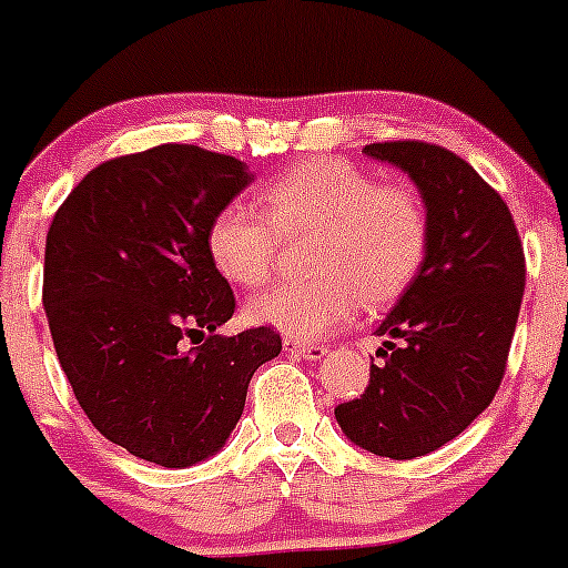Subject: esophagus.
I'll return each instance as SVG.
<instances>
[{
	"label": "esophagus",
	"instance_id": "obj_1",
	"mask_svg": "<svg viewBox=\"0 0 568 568\" xmlns=\"http://www.w3.org/2000/svg\"><path fill=\"white\" fill-rule=\"evenodd\" d=\"M284 349H287L290 355H298V358H307V361H324V355H327V346L324 344H313V341H298V338L284 341Z\"/></svg>",
	"mask_w": 568,
	"mask_h": 568
}]
</instances>
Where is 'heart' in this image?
<instances>
[{
  "mask_svg": "<svg viewBox=\"0 0 568 568\" xmlns=\"http://www.w3.org/2000/svg\"><path fill=\"white\" fill-rule=\"evenodd\" d=\"M258 204L230 202L207 227L215 270L239 287L270 278L281 239L313 235L307 270L247 301V318L293 338L346 327L366 307L398 298L429 247V213L409 184H378L344 159H307L258 190Z\"/></svg>",
  "mask_w": 568,
  "mask_h": 568,
  "instance_id": "b5f03b06",
  "label": "heart"
}]
</instances>
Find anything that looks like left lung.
I'll return each instance as SVG.
<instances>
[{
  "label": "left lung",
  "mask_w": 568,
  "mask_h": 568,
  "mask_svg": "<svg viewBox=\"0 0 568 568\" xmlns=\"http://www.w3.org/2000/svg\"><path fill=\"white\" fill-rule=\"evenodd\" d=\"M364 153L413 179L429 247L375 329L386 361L369 364V386L335 406V420L366 453L409 460L458 438L498 393L524 298V244L504 199L453 150L384 142Z\"/></svg>",
  "instance_id": "left-lung-1"
}]
</instances>
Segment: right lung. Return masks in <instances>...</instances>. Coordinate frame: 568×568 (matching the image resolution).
I'll return each mask as SVG.
<instances>
[{
	"label": "right lung",
	"instance_id": "right-lung-1",
	"mask_svg": "<svg viewBox=\"0 0 568 568\" xmlns=\"http://www.w3.org/2000/svg\"><path fill=\"white\" fill-rule=\"evenodd\" d=\"M250 182L233 155L159 144L90 170L48 230L42 301L59 364L90 424L150 464L213 458L253 373L281 353L270 327L215 335L235 298L207 227Z\"/></svg>",
	"mask_w": 568,
	"mask_h": 568
}]
</instances>
